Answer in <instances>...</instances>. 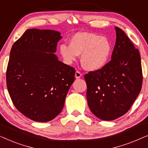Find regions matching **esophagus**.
Listing matches in <instances>:
<instances>
[{
  "instance_id": "obj_1",
  "label": "esophagus",
  "mask_w": 148,
  "mask_h": 148,
  "mask_svg": "<svg viewBox=\"0 0 148 148\" xmlns=\"http://www.w3.org/2000/svg\"><path fill=\"white\" fill-rule=\"evenodd\" d=\"M75 77L77 79H79V78H80L81 77H82V73H81L79 72V71H76L75 74Z\"/></svg>"
}]
</instances>
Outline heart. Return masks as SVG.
<instances>
[{"mask_svg":"<svg viewBox=\"0 0 148 148\" xmlns=\"http://www.w3.org/2000/svg\"><path fill=\"white\" fill-rule=\"evenodd\" d=\"M59 52L65 64L71 65L81 55V64L85 70L96 71L108 61L112 45L108 38L89 32H78L69 40V45L61 44Z\"/></svg>","mask_w":148,"mask_h":148,"instance_id":"obj_1","label":"heart"}]
</instances>
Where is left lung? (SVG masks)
<instances>
[{
    "instance_id": "left-lung-1",
    "label": "left lung",
    "mask_w": 148,
    "mask_h": 148,
    "mask_svg": "<svg viewBox=\"0 0 148 148\" xmlns=\"http://www.w3.org/2000/svg\"><path fill=\"white\" fill-rule=\"evenodd\" d=\"M114 29L116 39L111 60L84 76L89 108L103 121L115 120L127 112L142 86L139 50L122 29Z\"/></svg>"
}]
</instances>
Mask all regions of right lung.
<instances>
[{
	"label": "right lung",
	"mask_w": 148,
	"mask_h": 148,
	"mask_svg": "<svg viewBox=\"0 0 148 148\" xmlns=\"http://www.w3.org/2000/svg\"><path fill=\"white\" fill-rule=\"evenodd\" d=\"M62 37L51 29H29L12 46L7 86L16 108L36 122L52 120L61 112L75 81V69L55 52Z\"/></svg>",
	"instance_id": "add662e5"
}]
</instances>
